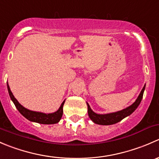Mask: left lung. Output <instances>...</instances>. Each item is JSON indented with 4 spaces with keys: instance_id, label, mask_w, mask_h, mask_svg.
<instances>
[{
    "instance_id": "1",
    "label": "left lung",
    "mask_w": 159,
    "mask_h": 159,
    "mask_svg": "<svg viewBox=\"0 0 159 159\" xmlns=\"http://www.w3.org/2000/svg\"><path fill=\"white\" fill-rule=\"evenodd\" d=\"M145 85L144 86L142 89V91H141L140 94L136 99L135 102L131 105V106L128 107V108H125V109L119 111L115 112V113H111V114H105V115H98L96 114L90 108L89 105H88V113H89V118L94 121L95 124L102 125H113L115 123H118V121H121L123 118L125 117L129 116L131 113L135 111L136 108L139 105V104L142 102V97H143L144 91H145Z\"/></svg>"
}]
</instances>
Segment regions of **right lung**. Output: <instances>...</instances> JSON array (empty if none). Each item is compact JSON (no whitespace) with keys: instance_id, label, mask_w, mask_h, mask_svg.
Segmentation results:
<instances>
[{"instance_id":"right-lung-1","label":"right lung","mask_w":159,"mask_h":159,"mask_svg":"<svg viewBox=\"0 0 159 159\" xmlns=\"http://www.w3.org/2000/svg\"><path fill=\"white\" fill-rule=\"evenodd\" d=\"M7 90H8L9 95H10L11 100L14 102L15 105V107L19 111L20 114L23 115L24 117L28 119L30 121H34V122L40 123V124H45V125H50V124H55L57 123L61 118L62 115H63V105L65 104V101L62 102L61 105L59 108V109L57 111L54 112L51 114H44L41 113V112H37L33 111H30L25 107L22 106L20 103L17 101V99L14 98L12 92H11L10 88H9L8 84H7Z\"/></svg>"}]
</instances>
